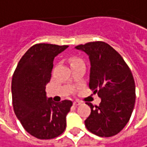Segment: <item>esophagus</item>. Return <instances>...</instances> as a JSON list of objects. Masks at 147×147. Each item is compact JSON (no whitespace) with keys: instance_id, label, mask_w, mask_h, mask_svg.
<instances>
[{"instance_id":"1","label":"esophagus","mask_w":147,"mask_h":147,"mask_svg":"<svg viewBox=\"0 0 147 147\" xmlns=\"http://www.w3.org/2000/svg\"><path fill=\"white\" fill-rule=\"evenodd\" d=\"M80 104H81V103H80L79 101H74V106H78Z\"/></svg>"}]
</instances>
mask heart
<instances>
[{
  "label": "heart",
  "instance_id": "b5f03b06",
  "mask_svg": "<svg viewBox=\"0 0 147 147\" xmlns=\"http://www.w3.org/2000/svg\"><path fill=\"white\" fill-rule=\"evenodd\" d=\"M79 61H82V60L78 58H74L71 59V63L73 64V63H76V62H79Z\"/></svg>",
  "mask_w": 147,
  "mask_h": 147
}]
</instances>
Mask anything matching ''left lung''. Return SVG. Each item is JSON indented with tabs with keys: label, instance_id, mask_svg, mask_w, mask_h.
Wrapping results in <instances>:
<instances>
[{
	"label": "left lung",
	"instance_id": "left-lung-1",
	"mask_svg": "<svg viewBox=\"0 0 147 147\" xmlns=\"http://www.w3.org/2000/svg\"><path fill=\"white\" fill-rule=\"evenodd\" d=\"M75 48L89 56V86L101 99L99 106L87 103L91 113L85 126L96 136H113L125 126L134 109L136 85L131 69L120 53L104 42H91Z\"/></svg>",
	"mask_w": 147,
	"mask_h": 147
}]
</instances>
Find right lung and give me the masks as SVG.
Segmentation results:
<instances>
[{
    "mask_svg": "<svg viewBox=\"0 0 147 147\" xmlns=\"http://www.w3.org/2000/svg\"><path fill=\"white\" fill-rule=\"evenodd\" d=\"M68 46L38 43L20 59L11 80L14 112L23 128L37 139L60 136L66 128V115L71 100L55 103L47 98L46 84L50 81L53 59Z\"/></svg>",
    "mask_w": 147,
    "mask_h": 147,
    "instance_id": "right-lung-1",
    "label": "right lung"
}]
</instances>
